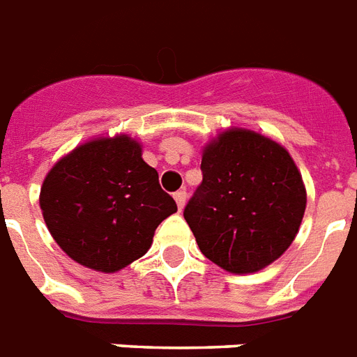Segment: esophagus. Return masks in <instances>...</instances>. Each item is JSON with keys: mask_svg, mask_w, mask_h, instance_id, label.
I'll return each instance as SVG.
<instances>
[{"mask_svg": "<svg viewBox=\"0 0 357 357\" xmlns=\"http://www.w3.org/2000/svg\"><path fill=\"white\" fill-rule=\"evenodd\" d=\"M174 199H176L179 211H183L185 204H187V192H185V190H178V192L174 194Z\"/></svg>", "mask_w": 357, "mask_h": 357, "instance_id": "34e87169", "label": "esophagus"}]
</instances>
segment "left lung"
I'll use <instances>...</instances> for the list:
<instances>
[{
	"label": "left lung",
	"instance_id": "left-lung-1",
	"mask_svg": "<svg viewBox=\"0 0 357 357\" xmlns=\"http://www.w3.org/2000/svg\"><path fill=\"white\" fill-rule=\"evenodd\" d=\"M202 172L183 213L199 251L234 275L279 259L306 208V187L288 150L253 130L227 128L204 146Z\"/></svg>",
	"mask_w": 357,
	"mask_h": 357
}]
</instances>
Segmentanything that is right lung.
Masks as SVG:
<instances>
[{
    "label": "right lung",
    "instance_id": "right-lung-1",
    "mask_svg": "<svg viewBox=\"0 0 357 357\" xmlns=\"http://www.w3.org/2000/svg\"><path fill=\"white\" fill-rule=\"evenodd\" d=\"M49 233L80 266L115 273L141 259L158 225L178 211L128 133L78 144L49 170L40 188Z\"/></svg>",
    "mask_w": 357,
    "mask_h": 357
}]
</instances>
